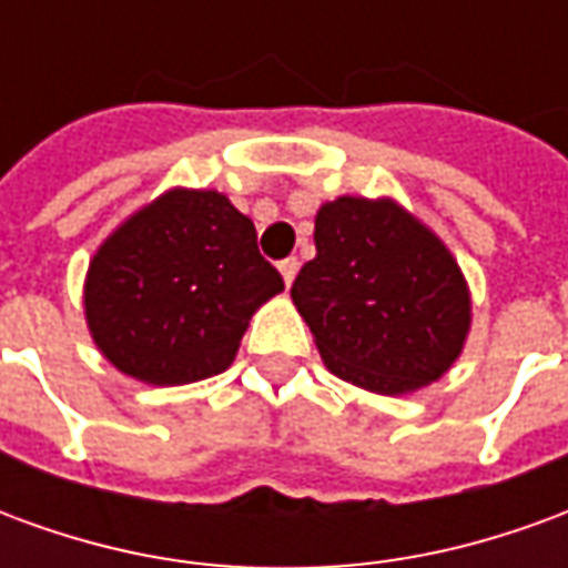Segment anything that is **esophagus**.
<instances>
[{"instance_id": "1", "label": "esophagus", "mask_w": 568, "mask_h": 568, "mask_svg": "<svg viewBox=\"0 0 568 568\" xmlns=\"http://www.w3.org/2000/svg\"><path fill=\"white\" fill-rule=\"evenodd\" d=\"M297 267H301V261L297 258H283L280 261V273H283L285 285H292V280L297 276Z\"/></svg>"}]
</instances>
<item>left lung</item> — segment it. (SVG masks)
Masks as SVG:
<instances>
[{
  "label": "left lung",
  "mask_w": 568,
  "mask_h": 568,
  "mask_svg": "<svg viewBox=\"0 0 568 568\" xmlns=\"http://www.w3.org/2000/svg\"><path fill=\"white\" fill-rule=\"evenodd\" d=\"M316 258L292 297L320 356L381 395L428 386L463 349L471 304L459 264L389 200L341 197L316 215Z\"/></svg>",
  "instance_id": "left-lung-1"
}]
</instances>
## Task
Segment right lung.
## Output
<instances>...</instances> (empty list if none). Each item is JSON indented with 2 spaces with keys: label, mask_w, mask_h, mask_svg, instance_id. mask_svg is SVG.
<instances>
[{
  "label": "right lung",
  "mask_w": 568,
  "mask_h": 568,
  "mask_svg": "<svg viewBox=\"0 0 568 568\" xmlns=\"http://www.w3.org/2000/svg\"><path fill=\"white\" fill-rule=\"evenodd\" d=\"M283 288L255 224L231 200L170 191L93 255L84 313L118 371L179 386L227 368L252 313Z\"/></svg>",
  "instance_id": "obj_1"
}]
</instances>
